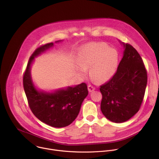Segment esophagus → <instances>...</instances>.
<instances>
[{
  "instance_id": "34e87169",
  "label": "esophagus",
  "mask_w": 159,
  "mask_h": 159,
  "mask_svg": "<svg viewBox=\"0 0 159 159\" xmlns=\"http://www.w3.org/2000/svg\"><path fill=\"white\" fill-rule=\"evenodd\" d=\"M94 90H95V87H93V86H92V85H88V90H89V91L90 93L93 92Z\"/></svg>"
}]
</instances>
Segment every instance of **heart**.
Returning a JSON list of instances; mask_svg holds the SVG:
<instances>
[{
	"instance_id": "b5f03b06",
	"label": "heart",
	"mask_w": 159,
	"mask_h": 159,
	"mask_svg": "<svg viewBox=\"0 0 159 159\" xmlns=\"http://www.w3.org/2000/svg\"><path fill=\"white\" fill-rule=\"evenodd\" d=\"M119 60L120 55L116 49L109 47L104 43H89L80 48L77 72L85 78L89 69L90 77L98 82H105L115 75Z\"/></svg>"
}]
</instances>
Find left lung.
I'll list each match as a JSON object with an SVG mask.
<instances>
[{
	"label": "left lung",
	"mask_w": 159,
	"mask_h": 159,
	"mask_svg": "<svg viewBox=\"0 0 159 159\" xmlns=\"http://www.w3.org/2000/svg\"><path fill=\"white\" fill-rule=\"evenodd\" d=\"M121 43L125 50L117 71L100 87L101 111L114 123L126 121L139 111L147 84V72L140 54L131 44Z\"/></svg>",
	"instance_id": "obj_1"
}]
</instances>
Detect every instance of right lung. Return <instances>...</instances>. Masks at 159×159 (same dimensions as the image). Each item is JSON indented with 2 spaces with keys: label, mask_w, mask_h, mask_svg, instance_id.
<instances>
[{
  "label": "right lung",
  "mask_w": 159,
  "mask_h": 159,
  "mask_svg": "<svg viewBox=\"0 0 159 159\" xmlns=\"http://www.w3.org/2000/svg\"><path fill=\"white\" fill-rule=\"evenodd\" d=\"M52 47L53 43H47L36 49L31 55L24 74L23 86L34 115L48 125L61 128L70 125L75 120L83 101L88 95V90L85 83L60 89L52 93L39 90L36 88L31 75V63L35 57Z\"/></svg>",
  "instance_id": "1"
}]
</instances>
